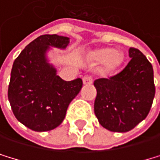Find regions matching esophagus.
Wrapping results in <instances>:
<instances>
[{
    "mask_svg": "<svg viewBox=\"0 0 160 160\" xmlns=\"http://www.w3.org/2000/svg\"><path fill=\"white\" fill-rule=\"evenodd\" d=\"M92 82H93V79H92V78L89 77V76H84L82 78V82H83V84H87V85L88 84H91Z\"/></svg>",
    "mask_w": 160,
    "mask_h": 160,
    "instance_id": "obj_1",
    "label": "esophagus"
}]
</instances>
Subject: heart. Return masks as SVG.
<instances>
[{
	"label": "heart",
	"mask_w": 160,
	"mask_h": 160,
	"mask_svg": "<svg viewBox=\"0 0 160 160\" xmlns=\"http://www.w3.org/2000/svg\"><path fill=\"white\" fill-rule=\"evenodd\" d=\"M88 59L94 64H102V71L106 73L116 72L124 63L123 53L111 47H100L88 53Z\"/></svg>",
	"instance_id": "heart-1"
}]
</instances>
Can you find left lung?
<instances>
[{
  "instance_id": "obj_1",
  "label": "left lung",
  "mask_w": 160,
  "mask_h": 160,
  "mask_svg": "<svg viewBox=\"0 0 160 160\" xmlns=\"http://www.w3.org/2000/svg\"><path fill=\"white\" fill-rule=\"evenodd\" d=\"M129 56L122 72L93 83L97 90L95 116L111 132H129L146 119L155 94L152 64L137 48H130Z\"/></svg>"
}]
</instances>
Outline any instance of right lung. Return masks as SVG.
I'll return each mask as SVG.
<instances>
[{
    "label": "right lung",
    "mask_w": 160,
    "mask_h": 160,
    "mask_svg": "<svg viewBox=\"0 0 160 160\" xmlns=\"http://www.w3.org/2000/svg\"><path fill=\"white\" fill-rule=\"evenodd\" d=\"M70 38L45 34L34 39L14 60L8 97L15 118L36 132L57 128L65 119L69 104L82 88V78L66 82L48 63L51 47L65 49Z\"/></svg>",
    "instance_id": "obj_1"
}]
</instances>
